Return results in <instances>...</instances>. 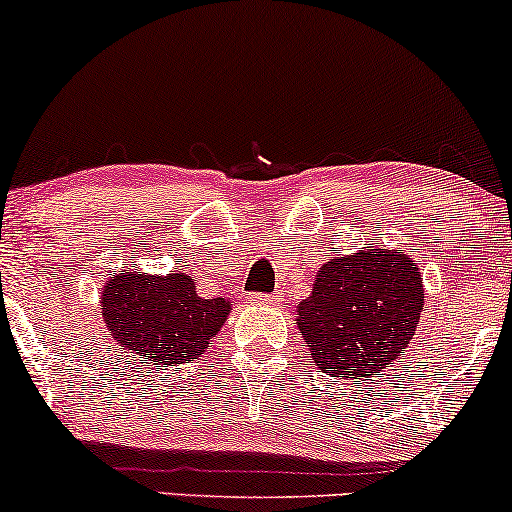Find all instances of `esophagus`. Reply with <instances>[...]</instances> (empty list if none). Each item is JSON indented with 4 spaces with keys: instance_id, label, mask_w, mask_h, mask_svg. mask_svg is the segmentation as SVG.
<instances>
[{
    "instance_id": "obj_1",
    "label": "esophagus",
    "mask_w": 512,
    "mask_h": 512,
    "mask_svg": "<svg viewBox=\"0 0 512 512\" xmlns=\"http://www.w3.org/2000/svg\"><path fill=\"white\" fill-rule=\"evenodd\" d=\"M252 303H257V305H279L281 295L279 293H255V295H252Z\"/></svg>"
}]
</instances>
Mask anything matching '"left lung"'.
<instances>
[{"instance_id": "obj_1", "label": "left lung", "mask_w": 512, "mask_h": 512, "mask_svg": "<svg viewBox=\"0 0 512 512\" xmlns=\"http://www.w3.org/2000/svg\"><path fill=\"white\" fill-rule=\"evenodd\" d=\"M422 303L420 269L408 255L362 250L324 264L298 307V329L324 374L372 377L408 348Z\"/></svg>"}]
</instances>
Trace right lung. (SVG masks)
<instances>
[{
	"mask_svg": "<svg viewBox=\"0 0 512 512\" xmlns=\"http://www.w3.org/2000/svg\"><path fill=\"white\" fill-rule=\"evenodd\" d=\"M229 312V300L200 298L188 274L126 272L112 276L102 291L109 334L121 348L166 367L197 360Z\"/></svg>",
	"mask_w": 512,
	"mask_h": 512,
	"instance_id": "add662e5",
	"label": "right lung"
}]
</instances>
